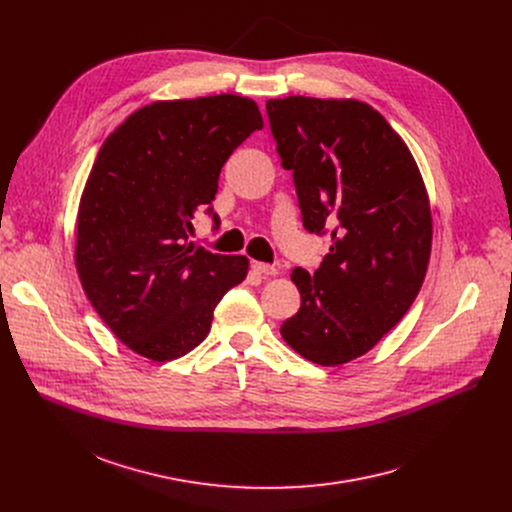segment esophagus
<instances>
[{"label":"esophagus","instance_id":"esophagus-1","mask_svg":"<svg viewBox=\"0 0 512 512\" xmlns=\"http://www.w3.org/2000/svg\"><path fill=\"white\" fill-rule=\"evenodd\" d=\"M251 269L259 275H277V267L269 265V263H261V261H251Z\"/></svg>","mask_w":512,"mask_h":512}]
</instances>
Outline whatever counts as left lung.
Masks as SVG:
<instances>
[{"mask_svg":"<svg viewBox=\"0 0 512 512\" xmlns=\"http://www.w3.org/2000/svg\"><path fill=\"white\" fill-rule=\"evenodd\" d=\"M265 107L306 231L332 239L314 275L291 271L302 306L281 336L338 367L369 352L417 298L431 253L429 198L405 141L371 105L285 97Z\"/></svg>","mask_w":512,"mask_h":512,"instance_id":"obj_1","label":"left lung"}]
</instances>
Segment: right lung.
<instances>
[{
  "label": "right lung",
  "instance_id": "right-lung-1",
  "mask_svg": "<svg viewBox=\"0 0 512 512\" xmlns=\"http://www.w3.org/2000/svg\"><path fill=\"white\" fill-rule=\"evenodd\" d=\"M263 117L255 101L214 95L158 101L101 145L77 216L75 263L111 332L156 362L196 348L216 304L247 277L249 259L188 241L229 156Z\"/></svg>",
  "mask_w": 512,
  "mask_h": 512
}]
</instances>
